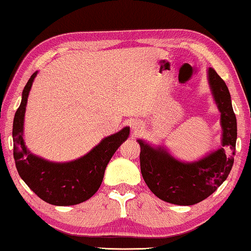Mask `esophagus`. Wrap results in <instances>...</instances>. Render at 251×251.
<instances>
[{
    "instance_id": "34e87169",
    "label": "esophagus",
    "mask_w": 251,
    "mask_h": 251,
    "mask_svg": "<svg viewBox=\"0 0 251 251\" xmlns=\"http://www.w3.org/2000/svg\"><path fill=\"white\" fill-rule=\"evenodd\" d=\"M130 126H132V129L134 130V132H140V130H142V128H143V124H142L141 122H137V121L133 122Z\"/></svg>"
}]
</instances>
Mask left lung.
<instances>
[{
	"mask_svg": "<svg viewBox=\"0 0 251 251\" xmlns=\"http://www.w3.org/2000/svg\"><path fill=\"white\" fill-rule=\"evenodd\" d=\"M208 83L221 113L222 147L194 162L175 159L162 147L153 148L137 140L141 147V173L150 190L160 200L176 205H194L212 195L232 169L237 141L235 118L226 82L215 70L207 71Z\"/></svg>",
	"mask_w": 251,
	"mask_h": 251,
	"instance_id": "left-lung-1",
	"label": "left lung"
}]
</instances>
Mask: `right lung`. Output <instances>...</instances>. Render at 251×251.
<instances>
[{
	"mask_svg": "<svg viewBox=\"0 0 251 251\" xmlns=\"http://www.w3.org/2000/svg\"><path fill=\"white\" fill-rule=\"evenodd\" d=\"M37 73H33L25 84L20 107L13 119V156L18 174L46 203L56 206L80 204L99 189L107 164L123 142L127 140L129 127L104 137L88 154L71 162H50L32 154L24 141V121L29 91Z\"/></svg>",
	"mask_w": 251,
	"mask_h": 251,
	"instance_id": "obj_1",
	"label": "right lung"
}]
</instances>
